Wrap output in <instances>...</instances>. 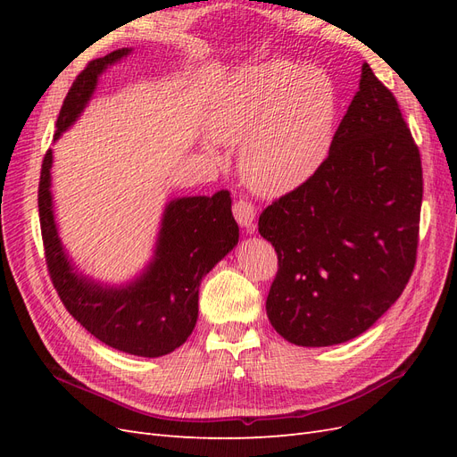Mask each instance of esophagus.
I'll return each instance as SVG.
<instances>
[{"label": "esophagus", "mask_w": 457, "mask_h": 457, "mask_svg": "<svg viewBox=\"0 0 457 457\" xmlns=\"http://www.w3.org/2000/svg\"><path fill=\"white\" fill-rule=\"evenodd\" d=\"M232 213L237 217L238 225L244 228H252L253 227V220H255V205L250 200H238L232 207Z\"/></svg>", "instance_id": "obj_1"}]
</instances>
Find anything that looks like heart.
<instances>
[{
    "label": "heart",
    "instance_id": "b5f03b06",
    "mask_svg": "<svg viewBox=\"0 0 457 457\" xmlns=\"http://www.w3.org/2000/svg\"><path fill=\"white\" fill-rule=\"evenodd\" d=\"M337 93L314 66L267 61L234 74L217 96L212 133L202 139L215 162L219 143L240 150V173L261 196H286L320 171L334 143Z\"/></svg>",
    "mask_w": 457,
    "mask_h": 457
}]
</instances>
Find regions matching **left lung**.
<instances>
[{
	"instance_id": "obj_1",
	"label": "left lung",
	"mask_w": 457,
	"mask_h": 457,
	"mask_svg": "<svg viewBox=\"0 0 457 457\" xmlns=\"http://www.w3.org/2000/svg\"><path fill=\"white\" fill-rule=\"evenodd\" d=\"M421 198L420 150L364 62L320 171L259 217L278 253L272 328L299 347H329L376 324L416 265Z\"/></svg>"
}]
</instances>
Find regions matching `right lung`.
Instances as JSON below:
<instances>
[{
  "label": "right lung",
  "mask_w": 457,
  "mask_h": 457,
  "mask_svg": "<svg viewBox=\"0 0 457 457\" xmlns=\"http://www.w3.org/2000/svg\"><path fill=\"white\" fill-rule=\"evenodd\" d=\"M123 47L87 64L68 91L54 141L84 114L108 66L129 57ZM53 150L39 177V223L47 269L66 311L91 336L121 353L158 358L188 339L198 320L204 276L238 244L240 228L225 190L210 196L173 198L163 207L158 237L146 267L126 284H104L81 272L59 237L51 190Z\"/></svg>",
  "instance_id": "right-lung-1"
}]
</instances>
